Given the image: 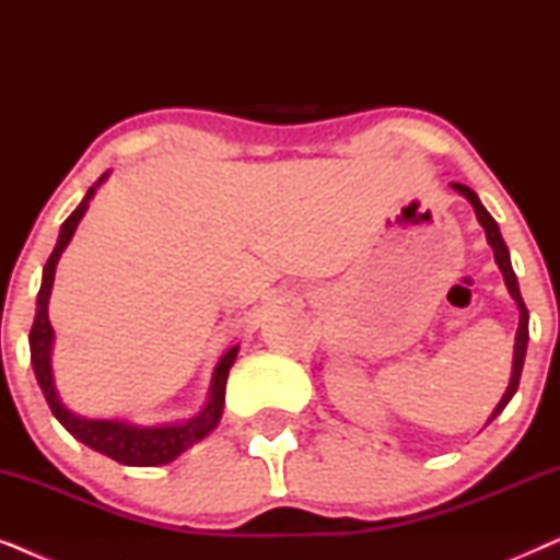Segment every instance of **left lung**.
Masks as SVG:
<instances>
[{
	"label": "left lung",
	"instance_id": "1",
	"mask_svg": "<svg viewBox=\"0 0 560 560\" xmlns=\"http://www.w3.org/2000/svg\"><path fill=\"white\" fill-rule=\"evenodd\" d=\"M451 188L454 190H458V194H462L466 201H469L471 206H474V213H477V219H479V224L485 226V234H487V242H489V247H492V252H494V262H497V267H500V272H502V278H504V285H508V290H510V295H512V301L517 303V308H520V326H517V334H515V357H512V374H510V385H508V389H504V395H502V400L497 402V408H494V412L492 416H489V420L487 423H492V420L500 416V412L508 408V402L512 400V395L517 393V385H520V374H523V364H525V351H527V308H525V303H523V295H520V285H517V278H515V270H512V262H510V249H508V244H504V240H502V234H500V226H497V221L492 219V213H489L485 206H481V201H479V196L474 194V190L469 188V186H464V183H451Z\"/></svg>",
	"mask_w": 560,
	"mask_h": 560
}]
</instances>
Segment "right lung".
<instances>
[{"instance_id":"right-lung-1","label":"right lung","mask_w":560,"mask_h":560,"mask_svg":"<svg viewBox=\"0 0 560 560\" xmlns=\"http://www.w3.org/2000/svg\"><path fill=\"white\" fill-rule=\"evenodd\" d=\"M106 178H109V173H104L102 178L89 188V194L83 196V201L75 206V211L63 221L56 249H52V255L43 267V282H40V293H37L35 320H33V328H30V359H33L37 385H40L52 416L60 420V425H63L73 439H79L81 443H86L89 448H94L98 454L109 456L114 462L125 466L171 464L173 458H178L183 451L194 446V443L203 441L206 435L219 425L221 412H224L226 377L236 354H240V347H232L224 357L219 359L217 370H213L209 400H206L203 410L194 418L183 420V423L135 425L129 423V420H117V418L106 420V418L75 416V412L68 410L63 400H60L56 380H52L50 354H52V341H56V331H52L50 318H48V301H50L52 280H56V267H58L60 255H63V249L68 247V242L73 240V232L75 226H79V221L83 219V213H86L89 201L94 198L96 188L102 186Z\"/></svg>"}]
</instances>
